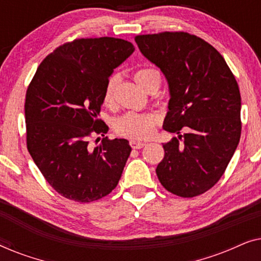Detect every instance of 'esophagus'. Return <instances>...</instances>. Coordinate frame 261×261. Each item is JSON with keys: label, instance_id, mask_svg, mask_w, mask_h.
Here are the masks:
<instances>
[{"label": "esophagus", "instance_id": "34e87169", "mask_svg": "<svg viewBox=\"0 0 261 261\" xmlns=\"http://www.w3.org/2000/svg\"><path fill=\"white\" fill-rule=\"evenodd\" d=\"M129 145H130L132 148H134V149H140V148L144 147V146H145L146 144H145V142H141V141L130 140V141H129Z\"/></svg>", "mask_w": 261, "mask_h": 261}]
</instances>
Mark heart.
<instances>
[{
  "mask_svg": "<svg viewBox=\"0 0 261 261\" xmlns=\"http://www.w3.org/2000/svg\"><path fill=\"white\" fill-rule=\"evenodd\" d=\"M159 72L151 67H145L135 72V81L141 85L142 88H146L151 78ZM116 84V77L114 76L109 78L107 82L103 99L106 103H109L113 98L114 89ZM159 123V116L154 113H134L128 112L120 117H117L114 122V130L117 135L128 139H137V140H144V139L151 138L154 133L155 126Z\"/></svg>",
  "mask_w": 261,
  "mask_h": 261,
  "instance_id": "obj_1",
  "label": "heart"
}]
</instances>
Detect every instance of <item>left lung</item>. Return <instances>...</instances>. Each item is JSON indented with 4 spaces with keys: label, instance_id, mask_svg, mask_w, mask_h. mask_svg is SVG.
Returning a JSON list of instances; mask_svg holds the SVG:
<instances>
[{
    "label": "left lung",
    "instance_id": "1",
    "mask_svg": "<svg viewBox=\"0 0 261 261\" xmlns=\"http://www.w3.org/2000/svg\"><path fill=\"white\" fill-rule=\"evenodd\" d=\"M135 42L165 74L170 101L163 127L178 134L163 145L156 176L173 195L195 197L219 181L240 141L237 80L219 51L196 35L163 32L137 35Z\"/></svg>",
    "mask_w": 261,
    "mask_h": 261
}]
</instances>
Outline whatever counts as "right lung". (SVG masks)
I'll list each match as a JSON object with an SVG mask.
<instances>
[{"label": "right lung", "mask_w": 261, "mask_h": 261, "mask_svg": "<svg viewBox=\"0 0 261 261\" xmlns=\"http://www.w3.org/2000/svg\"><path fill=\"white\" fill-rule=\"evenodd\" d=\"M134 49L123 39H76L49 53L28 85V152L48 184L65 198L97 201L119 183L132 151L129 142L106 137L91 147L89 139L91 134L105 137L108 130L98 119L106 84Z\"/></svg>", "instance_id": "add662e5"}]
</instances>
